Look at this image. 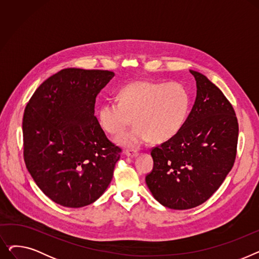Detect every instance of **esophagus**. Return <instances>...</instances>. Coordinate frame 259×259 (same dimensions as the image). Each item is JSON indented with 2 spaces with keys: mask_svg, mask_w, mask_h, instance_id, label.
I'll list each match as a JSON object with an SVG mask.
<instances>
[{
  "mask_svg": "<svg viewBox=\"0 0 259 259\" xmlns=\"http://www.w3.org/2000/svg\"><path fill=\"white\" fill-rule=\"evenodd\" d=\"M125 155L129 156V157H133L138 155V151L137 150H132V149H128V150L125 151Z\"/></svg>",
  "mask_w": 259,
  "mask_h": 259,
  "instance_id": "1",
  "label": "esophagus"
}]
</instances>
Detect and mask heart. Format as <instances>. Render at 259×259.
<instances>
[{
	"instance_id": "1",
	"label": "heart",
	"mask_w": 259,
	"mask_h": 259,
	"mask_svg": "<svg viewBox=\"0 0 259 259\" xmlns=\"http://www.w3.org/2000/svg\"><path fill=\"white\" fill-rule=\"evenodd\" d=\"M191 106L189 90L180 83L134 81L118 93V102L104 103L99 110L101 126L110 134H119L132 122L135 126L116 139L125 148L138 149L151 139L170 140L183 127Z\"/></svg>"
}]
</instances>
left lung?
Wrapping results in <instances>:
<instances>
[{"label": "left lung", "instance_id": "obj_1", "mask_svg": "<svg viewBox=\"0 0 259 259\" xmlns=\"http://www.w3.org/2000/svg\"><path fill=\"white\" fill-rule=\"evenodd\" d=\"M190 72L197 88L192 110L173 138L152 149L153 169L146 176L154 198L174 210L208 200L232 169L237 149L232 105L207 76Z\"/></svg>", "mask_w": 259, "mask_h": 259}]
</instances>
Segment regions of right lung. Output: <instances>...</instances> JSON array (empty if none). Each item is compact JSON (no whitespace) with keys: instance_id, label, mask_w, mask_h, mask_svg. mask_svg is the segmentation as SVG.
Returning a JSON list of instances; mask_svg holds the SVG:
<instances>
[{"instance_id":"right-lung-1","label":"right lung","mask_w":259,"mask_h":259,"mask_svg":"<svg viewBox=\"0 0 259 259\" xmlns=\"http://www.w3.org/2000/svg\"><path fill=\"white\" fill-rule=\"evenodd\" d=\"M113 76L67 68L43 81L26 105V167L43 193L63 207L90 205L112 180L121 149L107 139L94 107Z\"/></svg>"}]
</instances>
